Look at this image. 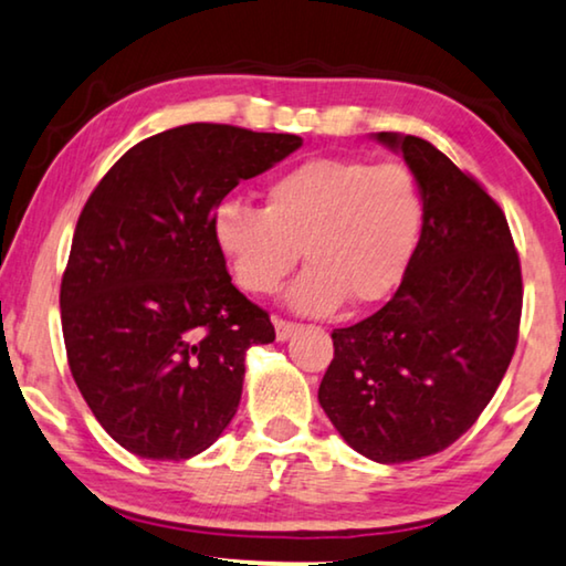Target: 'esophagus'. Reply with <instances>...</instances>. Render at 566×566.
I'll return each instance as SVG.
<instances>
[{"instance_id":"1","label":"esophagus","mask_w":566,"mask_h":566,"mask_svg":"<svg viewBox=\"0 0 566 566\" xmlns=\"http://www.w3.org/2000/svg\"><path fill=\"white\" fill-rule=\"evenodd\" d=\"M273 324H275V337H277V342H285V339H291L293 334L298 332V324H293V322H285V318H273Z\"/></svg>"}]
</instances>
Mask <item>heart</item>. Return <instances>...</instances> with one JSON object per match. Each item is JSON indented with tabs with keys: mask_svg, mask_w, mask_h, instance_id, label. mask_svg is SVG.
Wrapping results in <instances>:
<instances>
[{
	"mask_svg": "<svg viewBox=\"0 0 566 566\" xmlns=\"http://www.w3.org/2000/svg\"><path fill=\"white\" fill-rule=\"evenodd\" d=\"M426 201L400 163L314 158L268 186L265 209L227 199L214 211V240L240 289L270 296L296 268L289 303L301 314H332L347 296H390L419 252Z\"/></svg>",
	"mask_w": 566,
	"mask_h": 566,
	"instance_id": "b5f03b06",
	"label": "heart"
}]
</instances>
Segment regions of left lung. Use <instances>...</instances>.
<instances>
[{
	"label": "left lung",
	"instance_id": "1",
	"mask_svg": "<svg viewBox=\"0 0 566 566\" xmlns=\"http://www.w3.org/2000/svg\"><path fill=\"white\" fill-rule=\"evenodd\" d=\"M375 140L403 155L419 181L423 234L392 298L332 332L318 403L355 452L400 464L454 444L485 411L518 344L523 281L485 188L421 137Z\"/></svg>",
	"mask_w": 566,
	"mask_h": 566
}]
</instances>
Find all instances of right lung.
<instances>
[{"mask_svg": "<svg viewBox=\"0 0 566 566\" xmlns=\"http://www.w3.org/2000/svg\"><path fill=\"white\" fill-rule=\"evenodd\" d=\"M298 135L196 122L147 137L81 211L61 281L65 355L109 437L145 460H188L222 437L268 311L232 285L214 209L298 150Z\"/></svg>", "mask_w": 566, "mask_h": 566, "instance_id": "right-lung-1", "label": "right lung"}]
</instances>
